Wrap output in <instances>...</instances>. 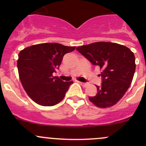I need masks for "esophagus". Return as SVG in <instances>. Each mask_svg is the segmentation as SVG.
<instances>
[{"label": "esophagus", "mask_w": 146, "mask_h": 146, "mask_svg": "<svg viewBox=\"0 0 146 146\" xmlns=\"http://www.w3.org/2000/svg\"><path fill=\"white\" fill-rule=\"evenodd\" d=\"M79 83H80V85H81L82 86H83V87H86L87 85H88V84L87 83V82H79Z\"/></svg>", "instance_id": "esophagus-1"}]
</instances>
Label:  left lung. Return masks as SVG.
Listing matches in <instances>:
<instances>
[{
  "instance_id": "left-lung-1",
  "label": "left lung",
  "mask_w": 146,
  "mask_h": 146,
  "mask_svg": "<svg viewBox=\"0 0 146 146\" xmlns=\"http://www.w3.org/2000/svg\"><path fill=\"white\" fill-rule=\"evenodd\" d=\"M78 52L102 70L98 93L89 100L100 108L117 104L129 89L136 70L133 53L125 46L100 42L76 48Z\"/></svg>"
}]
</instances>
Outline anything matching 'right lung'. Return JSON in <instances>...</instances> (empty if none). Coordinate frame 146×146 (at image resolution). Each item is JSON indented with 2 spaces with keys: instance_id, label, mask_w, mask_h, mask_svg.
<instances>
[{
  "instance_id": "1",
  "label": "right lung",
  "mask_w": 146,
  "mask_h": 146,
  "mask_svg": "<svg viewBox=\"0 0 146 146\" xmlns=\"http://www.w3.org/2000/svg\"><path fill=\"white\" fill-rule=\"evenodd\" d=\"M76 46L58 43H44L22 50L17 69L22 85L28 96L36 104L51 107L60 102L73 81L64 82L53 73L59 68L66 54Z\"/></svg>"
}]
</instances>
